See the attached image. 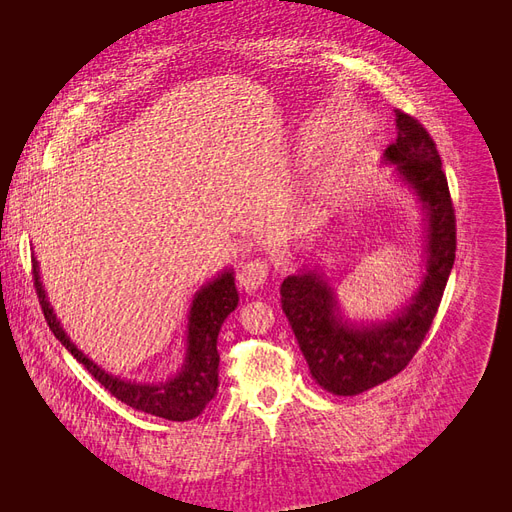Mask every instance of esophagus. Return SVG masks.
Returning <instances> with one entry per match:
<instances>
[{
    "label": "esophagus",
    "instance_id": "34e87169",
    "mask_svg": "<svg viewBox=\"0 0 512 512\" xmlns=\"http://www.w3.org/2000/svg\"><path fill=\"white\" fill-rule=\"evenodd\" d=\"M267 274H270V261H267V259L255 257V259L247 261L238 272L240 288H245L247 292H253V290L261 288L267 282Z\"/></svg>",
    "mask_w": 512,
    "mask_h": 512
}]
</instances>
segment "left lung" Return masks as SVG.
Listing matches in <instances>:
<instances>
[{"instance_id": "1", "label": "left lung", "mask_w": 512, "mask_h": 512, "mask_svg": "<svg viewBox=\"0 0 512 512\" xmlns=\"http://www.w3.org/2000/svg\"><path fill=\"white\" fill-rule=\"evenodd\" d=\"M398 137L386 149L425 203L427 274L413 303L380 326H348L336 313L334 292L315 272L288 276L280 286L282 309L309 363L313 380L332 394L355 396L405 369L432 328L456 253V218L448 180L434 139L425 126L394 110Z\"/></svg>"}]
</instances>
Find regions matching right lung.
Instances as JSON below:
<instances>
[{"instance_id": "add662e5", "label": "right lung", "mask_w": 512, "mask_h": 512, "mask_svg": "<svg viewBox=\"0 0 512 512\" xmlns=\"http://www.w3.org/2000/svg\"><path fill=\"white\" fill-rule=\"evenodd\" d=\"M33 280H35L39 305L43 309L45 321L49 330L53 332V336L68 348V353H72V357L78 363L85 365V369L107 392L116 396L120 402H124V405L155 417L170 419V421H188L201 415V411L209 405V400L218 394V365H220L218 334L224 319L238 305V292L234 286L232 272L218 276L199 290L191 307V317H188L191 321H188L186 363L174 380L166 384H157V386L118 380L114 375L99 369L91 359H87L70 342V338L64 334L60 326V321L56 319V315H53L45 299V290L39 282L35 257H33Z\"/></svg>"}]
</instances>
